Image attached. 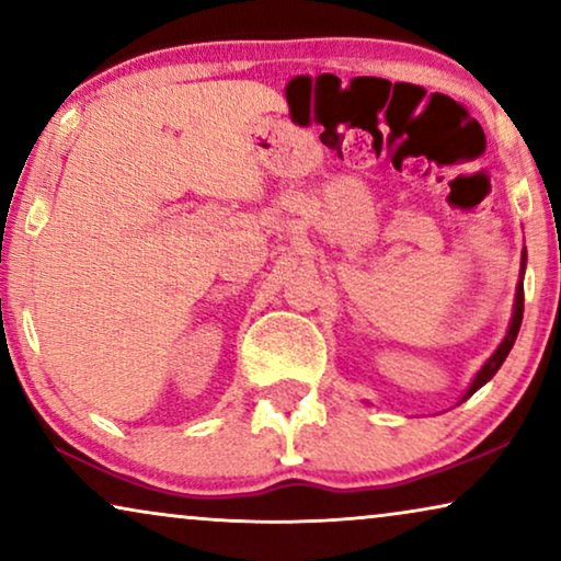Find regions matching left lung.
Wrapping results in <instances>:
<instances>
[{
	"label": "left lung",
	"mask_w": 561,
	"mask_h": 561,
	"mask_svg": "<svg viewBox=\"0 0 561 561\" xmlns=\"http://www.w3.org/2000/svg\"><path fill=\"white\" fill-rule=\"evenodd\" d=\"M520 260H524V263H520V265H526V250H524V255H520ZM520 319H524V273H520V283H518V288H516V304H513V319H511L508 332H505L501 347H497V350L493 352V357H490L488 363L480 367V373L474 375L472 386L467 388V393L462 396V401H467V398H470V396L474 393V390H480L490 378H493V375H495L497 370H501V365L505 363V357H508L513 342H516V336H518Z\"/></svg>",
	"instance_id": "obj_1"
}]
</instances>
